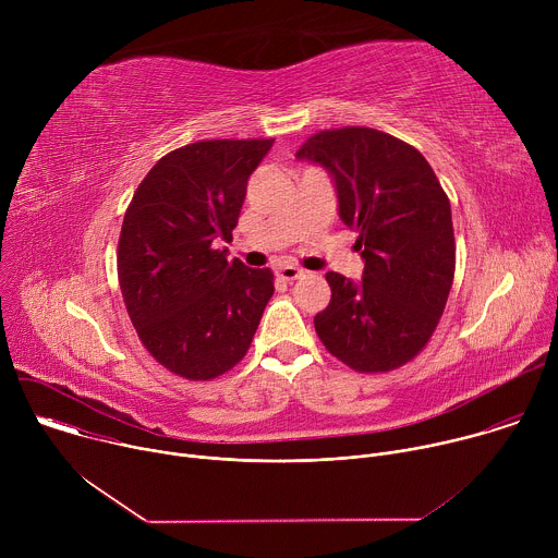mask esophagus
I'll list each match as a JSON object with an SVG mask.
<instances>
[{"label": "esophagus", "instance_id": "1", "mask_svg": "<svg viewBox=\"0 0 558 558\" xmlns=\"http://www.w3.org/2000/svg\"><path fill=\"white\" fill-rule=\"evenodd\" d=\"M282 280H295V278H300L302 276V269L300 267H295V265H280L278 267V271H276Z\"/></svg>", "mask_w": 558, "mask_h": 558}]
</instances>
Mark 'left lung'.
Wrapping results in <instances>:
<instances>
[{
  "label": "left lung",
  "mask_w": 558,
  "mask_h": 558,
  "mask_svg": "<svg viewBox=\"0 0 558 558\" xmlns=\"http://www.w3.org/2000/svg\"><path fill=\"white\" fill-rule=\"evenodd\" d=\"M295 156L329 170L364 258L362 282L327 274L315 333L353 371L400 368L428 344L452 287L450 201L422 151L373 128L323 130Z\"/></svg>",
  "instance_id": "8db88e82"
}]
</instances>
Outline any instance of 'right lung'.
Masks as SVG:
<instances>
[{"label":"right lung","instance_id":"obj_1","mask_svg":"<svg viewBox=\"0 0 558 558\" xmlns=\"http://www.w3.org/2000/svg\"><path fill=\"white\" fill-rule=\"evenodd\" d=\"M274 138L198 141L158 161L128 205L117 252L130 320L149 355L185 379L245 357L274 295L271 269L227 260L247 181Z\"/></svg>","mask_w":558,"mask_h":558}]
</instances>
